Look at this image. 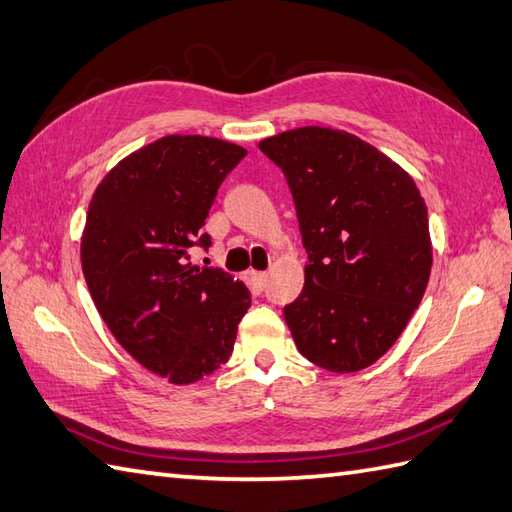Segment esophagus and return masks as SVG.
Masks as SVG:
<instances>
[{
  "mask_svg": "<svg viewBox=\"0 0 512 512\" xmlns=\"http://www.w3.org/2000/svg\"><path fill=\"white\" fill-rule=\"evenodd\" d=\"M250 277H253L257 286H266V281H268V273H250Z\"/></svg>",
  "mask_w": 512,
  "mask_h": 512,
  "instance_id": "obj_1",
  "label": "esophagus"
}]
</instances>
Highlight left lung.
Returning a JSON list of instances; mask_svg holds the SVG:
<instances>
[{"label": "left lung", "instance_id": "1", "mask_svg": "<svg viewBox=\"0 0 512 512\" xmlns=\"http://www.w3.org/2000/svg\"><path fill=\"white\" fill-rule=\"evenodd\" d=\"M259 149L284 171L308 253L306 284L284 308L292 339L330 372L369 367L427 290L429 215L416 182L341 129L299 127Z\"/></svg>", "mask_w": 512, "mask_h": 512}]
</instances>
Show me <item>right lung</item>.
Segmentation results:
<instances>
[{
  "label": "right lung",
  "instance_id": "1",
  "mask_svg": "<svg viewBox=\"0 0 512 512\" xmlns=\"http://www.w3.org/2000/svg\"><path fill=\"white\" fill-rule=\"evenodd\" d=\"M246 149L165 136L118 162L96 187L81 239L85 284L107 328L173 385L213 374L233 352L250 292L222 268L193 266L217 189Z\"/></svg>",
  "mask_w": 512,
  "mask_h": 512
}]
</instances>
